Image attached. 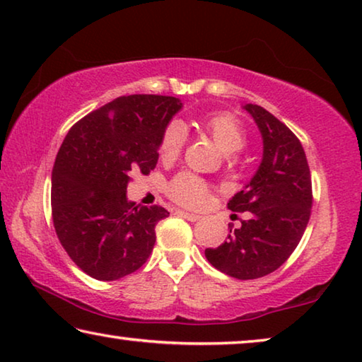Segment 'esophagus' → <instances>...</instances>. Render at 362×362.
I'll return each mask as SVG.
<instances>
[{
  "mask_svg": "<svg viewBox=\"0 0 362 362\" xmlns=\"http://www.w3.org/2000/svg\"><path fill=\"white\" fill-rule=\"evenodd\" d=\"M175 214H177V216H180L183 218L189 220V222H196V220L201 218L199 216H196V214H189V212H185V211H177Z\"/></svg>",
  "mask_w": 362,
  "mask_h": 362,
  "instance_id": "1",
  "label": "esophagus"
}]
</instances>
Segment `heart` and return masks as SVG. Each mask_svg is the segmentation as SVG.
<instances>
[{"label": "heart", "mask_w": 362, "mask_h": 362, "mask_svg": "<svg viewBox=\"0 0 362 362\" xmlns=\"http://www.w3.org/2000/svg\"><path fill=\"white\" fill-rule=\"evenodd\" d=\"M198 124L199 129L204 131L225 155L241 151L247 144L241 122L230 113L211 115L201 119ZM183 140H185L183 129L177 122H173L164 129L158 150L163 161H174L180 155ZM168 193L175 203L187 207H201L209 199V187L206 185V182L188 173L174 177L168 185Z\"/></svg>", "instance_id": "b5f03b06"}]
</instances>
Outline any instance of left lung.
Returning <instances> with one entry per match:
<instances>
[{
  "label": "left lung",
  "instance_id": "8db88e82",
  "mask_svg": "<svg viewBox=\"0 0 362 362\" xmlns=\"http://www.w3.org/2000/svg\"><path fill=\"white\" fill-rule=\"evenodd\" d=\"M243 108L259 127L263 153L259 169L228 201V209L250 212V218L230 230L222 246L204 254L228 276L257 279L278 269L297 247L308 225L313 193L300 140L265 108L254 103Z\"/></svg>",
  "mask_w": 362,
  "mask_h": 362
}]
</instances>
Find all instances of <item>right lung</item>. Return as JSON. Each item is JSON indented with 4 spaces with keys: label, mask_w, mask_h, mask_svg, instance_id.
<instances>
[{
    "label": "right lung",
    "mask_w": 362,
    "mask_h": 362,
    "mask_svg": "<svg viewBox=\"0 0 362 362\" xmlns=\"http://www.w3.org/2000/svg\"><path fill=\"white\" fill-rule=\"evenodd\" d=\"M180 99L136 94L84 116L66 134L52 169L56 233L76 265L99 281H115L148 259L164 207L127 199L129 174H148L159 140L182 110Z\"/></svg>",
    "instance_id": "obj_1"
}]
</instances>
